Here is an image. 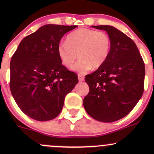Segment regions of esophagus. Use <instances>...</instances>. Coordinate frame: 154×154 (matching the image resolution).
Here are the masks:
<instances>
[{"instance_id":"esophagus-1","label":"esophagus","mask_w":154,"mask_h":154,"mask_svg":"<svg viewBox=\"0 0 154 154\" xmlns=\"http://www.w3.org/2000/svg\"><path fill=\"white\" fill-rule=\"evenodd\" d=\"M78 79L79 82H82V81H84L85 80L84 76H82V75H78Z\"/></svg>"}]
</instances>
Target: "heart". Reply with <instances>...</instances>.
Instances as JSON below:
<instances>
[{
    "instance_id": "obj_1",
    "label": "heart",
    "mask_w": 154,
    "mask_h": 154,
    "mask_svg": "<svg viewBox=\"0 0 154 154\" xmlns=\"http://www.w3.org/2000/svg\"><path fill=\"white\" fill-rule=\"evenodd\" d=\"M111 41L109 35L95 29H77L67 36L66 43L58 47V56L63 66H72L79 58L73 69L85 74L92 68H99L106 61L111 50Z\"/></svg>"
}]
</instances>
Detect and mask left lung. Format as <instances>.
<instances>
[{
	"instance_id": "8db88e82",
	"label": "left lung",
	"mask_w": 154,
	"mask_h": 154,
	"mask_svg": "<svg viewBox=\"0 0 154 154\" xmlns=\"http://www.w3.org/2000/svg\"><path fill=\"white\" fill-rule=\"evenodd\" d=\"M93 27L106 32L111 45L105 63L85 76L90 91L83 105L93 119L112 122L128 115L142 97L145 64L137 45L128 35L111 26Z\"/></svg>"
}]
</instances>
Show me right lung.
Masks as SVG:
<instances>
[{"instance_id": "right-lung-1", "label": "right lung", "mask_w": 154, "mask_h": 154, "mask_svg": "<svg viewBox=\"0 0 154 154\" xmlns=\"http://www.w3.org/2000/svg\"><path fill=\"white\" fill-rule=\"evenodd\" d=\"M77 25L46 24L19 43L10 63V90L19 109L38 121L61 113L66 95L78 78L62 65L58 47L62 37Z\"/></svg>"}]
</instances>
